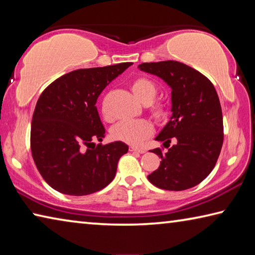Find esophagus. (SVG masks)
<instances>
[{
	"instance_id": "34e87169",
	"label": "esophagus",
	"mask_w": 255,
	"mask_h": 255,
	"mask_svg": "<svg viewBox=\"0 0 255 255\" xmlns=\"http://www.w3.org/2000/svg\"><path fill=\"white\" fill-rule=\"evenodd\" d=\"M129 150H130V152H133V153H138V154H144L145 153V149L133 147V146H130V147H129Z\"/></svg>"
}]
</instances>
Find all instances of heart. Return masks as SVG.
<instances>
[{
  "instance_id": "1",
  "label": "heart",
  "mask_w": 255,
  "mask_h": 255,
  "mask_svg": "<svg viewBox=\"0 0 255 255\" xmlns=\"http://www.w3.org/2000/svg\"><path fill=\"white\" fill-rule=\"evenodd\" d=\"M132 92L135 93L138 100L144 105H148V110L156 120L164 119L166 115L165 108L159 102H154L157 97V85L147 77H138L131 84ZM102 115L106 120H111L105 107H102ZM153 126L145 119L138 120H124L115 125L111 129V136L116 140L123 141L132 146H139L145 141L146 138L152 136Z\"/></svg>"
}]
</instances>
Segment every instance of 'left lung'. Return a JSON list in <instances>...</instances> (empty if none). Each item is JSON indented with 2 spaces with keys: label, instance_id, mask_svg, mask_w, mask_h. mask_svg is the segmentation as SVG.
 <instances>
[{
  "label": "left lung",
  "instance_id": "obj_1",
  "mask_svg": "<svg viewBox=\"0 0 255 255\" xmlns=\"http://www.w3.org/2000/svg\"><path fill=\"white\" fill-rule=\"evenodd\" d=\"M138 68L161 77L172 90L170 122L155 138L169 150H152L162 161L147 176L149 182L171 191L195 187L209 175L221 154L224 127L218 94L205 75L176 60L143 63Z\"/></svg>",
  "mask_w": 255,
  "mask_h": 255
}]
</instances>
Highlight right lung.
Here are the masks:
<instances>
[{
	"instance_id": "add662e5",
	"label": "right lung",
	"mask_w": 255,
	"mask_h": 255,
	"mask_svg": "<svg viewBox=\"0 0 255 255\" xmlns=\"http://www.w3.org/2000/svg\"><path fill=\"white\" fill-rule=\"evenodd\" d=\"M130 65L70 72L38 99L30 133L31 153L39 173L56 191L86 196L114 180L128 146L123 141L94 143L102 141L106 133L96 103L106 86Z\"/></svg>"
}]
</instances>
